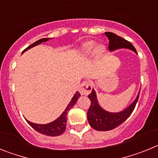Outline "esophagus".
I'll return each instance as SVG.
<instances>
[{"label":"esophagus","instance_id":"esophagus-1","mask_svg":"<svg viewBox=\"0 0 158 158\" xmlns=\"http://www.w3.org/2000/svg\"><path fill=\"white\" fill-rule=\"evenodd\" d=\"M92 85L89 81H84L81 84L79 92L81 95H88L92 91Z\"/></svg>","mask_w":158,"mask_h":158}]
</instances>
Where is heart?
I'll use <instances>...</instances> for the list:
<instances>
[{
  "label": "heart",
  "mask_w": 158,
  "mask_h": 158,
  "mask_svg": "<svg viewBox=\"0 0 158 158\" xmlns=\"http://www.w3.org/2000/svg\"><path fill=\"white\" fill-rule=\"evenodd\" d=\"M95 47V43L93 41H89L87 43H85L83 45V51L84 53L85 54H89L93 51V47ZM95 54L97 55V56H101L102 54H104V47L99 45L96 46V48H95Z\"/></svg>",
  "instance_id": "heart-1"
}]
</instances>
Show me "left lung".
<instances>
[{
	"label": "left lung",
	"instance_id": "1",
	"mask_svg": "<svg viewBox=\"0 0 158 158\" xmlns=\"http://www.w3.org/2000/svg\"><path fill=\"white\" fill-rule=\"evenodd\" d=\"M105 35L109 40V44H108L109 51H113L117 49L127 48L132 50L137 54L136 49L129 41L124 40L122 37L114 34L112 32H105ZM139 97V94L138 95L135 101L123 111L117 113H111L104 110L99 105L96 93L93 89L92 93L89 95V98L91 101V105L89 107L87 113L88 121L90 126L93 129L100 131H111L115 129L126 120L131 115V113L133 112Z\"/></svg>",
	"mask_w": 158,
	"mask_h": 158
}]
</instances>
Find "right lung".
<instances>
[{
    "label": "right lung",
    "mask_w": 158,
    "mask_h": 158,
    "mask_svg": "<svg viewBox=\"0 0 158 158\" xmlns=\"http://www.w3.org/2000/svg\"><path fill=\"white\" fill-rule=\"evenodd\" d=\"M50 40L49 38H43V39H41V40L35 42L34 43H32L31 45H30L28 47H27V48L25 49L24 51H23V53L24 52V51H27V50H28V49L31 48V47H35V46L36 45H39V44L42 43L43 42H47V40ZM80 96H81L80 93H78V92H77L62 115H60L57 119H55V120L53 121V122L50 123L36 124V123H33L30 122V121L28 120H27V122L28 123L29 125H30L32 128H34L36 131L43 134V135H47V136H53V137L58 136V135H62V134L65 132V129H66L67 114H68V111H69V110H70L71 108L75 105L77 100L79 99Z\"/></svg>",
    "instance_id": "right-lung-1"
}]
</instances>
